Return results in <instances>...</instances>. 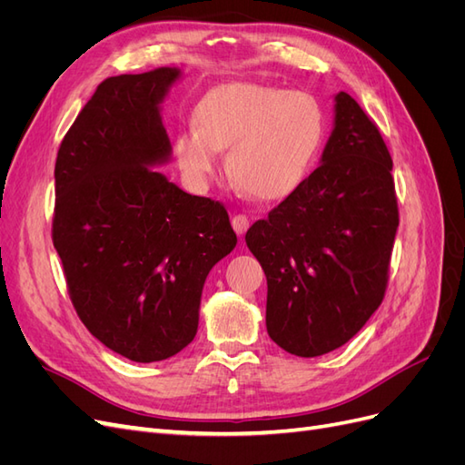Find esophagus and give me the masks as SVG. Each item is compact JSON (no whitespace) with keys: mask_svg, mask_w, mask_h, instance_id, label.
Segmentation results:
<instances>
[{"mask_svg":"<svg viewBox=\"0 0 465 465\" xmlns=\"http://www.w3.org/2000/svg\"><path fill=\"white\" fill-rule=\"evenodd\" d=\"M231 224H232V229H234V232H236L238 236H244V232H246L248 227H250V221H248L246 215H234V217L231 219Z\"/></svg>","mask_w":465,"mask_h":465,"instance_id":"1","label":"esophagus"}]
</instances>
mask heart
<instances>
[{
    "label": "heart",
    "instance_id": "b5f03b06",
    "mask_svg": "<svg viewBox=\"0 0 465 465\" xmlns=\"http://www.w3.org/2000/svg\"><path fill=\"white\" fill-rule=\"evenodd\" d=\"M326 132L320 103L304 91H283L250 81L223 83L193 108V128L174 137L182 176L202 190L227 151V171L238 186L263 202L283 200L299 188Z\"/></svg>",
    "mask_w": 465,
    "mask_h": 465
}]
</instances>
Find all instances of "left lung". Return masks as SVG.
I'll use <instances>...</instances> for the list:
<instances>
[{
  "instance_id": "8db88e82",
  "label": "left lung",
  "mask_w": 465,
  "mask_h": 465,
  "mask_svg": "<svg viewBox=\"0 0 465 465\" xmlns=\"http://www.w3.org/2000/svg\"><path fill=\"white\" fill-rule=\"evenodd\" d=\"M333 101L320 166L246 232L267 279V333L297 357L345 345L376 312L400 224L382 135L355 98Z\"/></svg>"
}]
</instances>
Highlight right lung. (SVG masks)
Returning <instances> with one entry per match:
<instances>
[{"mask_svg":"<svg viewBox=\"0 0 465 465\" xmlns=\"http://www.w3.org/2000/svg\"><path fill=\"white\" fill-rule=\"evenodd\" d=\"M180 77H108L55 159L52 238L69 297L98 341L135 362L192 343L205 279L236 246L227 209L157 171L173 157L161 110Z\"/></svg>","mask_w":465,"mask_h":465,"instance_id":"1","label":"right lung"}]
</instances>
